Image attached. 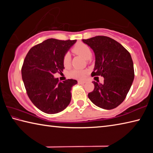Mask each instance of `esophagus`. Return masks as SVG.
<instances>
[{"label":"esophagus","instance_id":"esophagus-1","mask_svg":"<svg viewBox=\"0 0 153 153\" xmlns=\"http://www.w3.org/2000/svg\"><path fill=\"white\" fill-rule=\"evenodd\" d=\"M77 83H78L79 84H85V83H86V82L80 81V80H78V81H77Z\"/></svg>","mask_w":153,"mask_h":153}]
</instances>
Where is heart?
I'll return each mask as SVG.
<instances>
[{
    "label": "heart",
    "instance_id": "heart-1",
    "mask_svg": "<svg viewBox=\"0 0 153 153\" xmlns=\"http://www.w3.org/2000/svg\"><path fill=\"white\" fill-rule=\"evenodd\" d=\"M72 51L77 55H81L85 59H88L92 55L91 49L88 46L83 42H77L72 48ZM63 64L65 67H69L71 64V56L69 53H66L63 56ZM87 74V71L84 69H75L72 70L69 75L71 77L75 79H82L86 77Z\"/></svg>",
    "mask_w": 153,
    "mask_h": 153
}]
</instances>
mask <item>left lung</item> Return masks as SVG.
<instances>
[{
    "instance_id": "obj_1",
    "label": "left lung",
    "mask_w": 153,
    "mask_h": 153,
    "mask_svg": "<svg viewBox=\"0 0 153 153\" xmlns=\"http://www.w3.org/2000/svg\"><path fill=\"white\" fill-rule=\"evenodd\" d=\"M82 41L95 55L92 76L104 77L102 84L92 82L94 88L88 94L89 99L104 109L116 108L126 98L134 78L130 54L120 43L107 36H97Z\"/></svg>"
}]
</instances>
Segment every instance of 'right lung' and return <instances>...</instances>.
<instances>
[{
  "label": "right lung",
  "instance_id": "right-lung-1",
  "mask_svg": "<svg viewBox=\"0 0 153 153\" xmlns=\"http://www.w3.org/2000/svg\"><path fill=\"white\" fill-rule=\"evenodd\" d=\"M76 42L47 39L33 46L22 67V76L27 94L38 109L48 114L64 110L71 101V90L77 82L68 79L59 82L56 73L65 69L63 56Z\"/></svg>",
  "mask_w": 153,
  "mask_h": 153
}]
</instances>
